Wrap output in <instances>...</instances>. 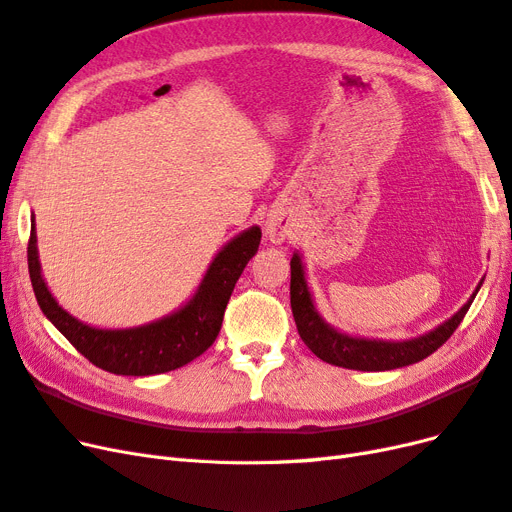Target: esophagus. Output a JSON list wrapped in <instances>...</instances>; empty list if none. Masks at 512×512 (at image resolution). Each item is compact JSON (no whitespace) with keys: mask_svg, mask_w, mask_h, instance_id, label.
<instances>
[{"mask_svg":"<svg viewBox=\"0 0 512 512\" xmlns=\"http://www.w3.org/2000/svg\"><path fill=\"white\" fill-rule=\"evenodd\" d=\"M265 232H267V237H269L271 243L282 245L294 232V224L288 218V213H284V211H271L267 215Z\"/></svg>","mask_w":512,"mask_h":512,"instance_id":"esophagus-1","label":"esophagus"}]
</instances>
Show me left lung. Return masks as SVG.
Instances as JSON below:
<instances>
[{"mask_svg":"<svg viewBox=\"0 0 512 512\" xmlns=\"http://www.w3.org/2000/svg\"><path fill=\"white\" fill-rule=\"evenodd\" d=\"M480 286H483V280L478 282L468 303H463L459 312L442 322L440 327L425 335L404 339V342H384V339L354 337L331 327L320 316L312 292L307 288L301 254L294 252L290 258V307L305 346L324 363L356 371H389L427 359L455 333L463 316L468 314Z\"/></svg>","mask_w":512,"mask_h":512,"instance_id":"left-lung-1","label":"left lung"}]
</instances>
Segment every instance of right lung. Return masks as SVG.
I'll use <instances>...</instances> for the list:
<instances>
[{
	"instance_id": "1",
	"label": "right lung",
	"mask_w": 512,
	"mask_h": 512,
	"mask_svg": "<svg viewBox=\"0 0 512 512\" xmlns=\"http://www.w3.org/2000/svg\"><path fill=\"white\" fill-rule=\"evenodd\" d=\"M260 237L258 226L239 232L215 254L188 303L160 320L130 329L91 327L55 301L40 269L36 224L29 237L27 265L44 316L85 359L117 376H153L188 365L215 342L230 294L245 265L258 252Z\"/></svg>"
}]
</instances>
